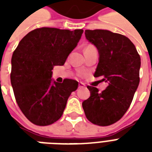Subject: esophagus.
<instances>
[{
    "label": "esophagus",
    "mask_w": 152,
    "mask_h": 152,
    "mask_svg": "<svg viewBox=\"0 0 152 152\" xmlns=\"http://www.w3.org/2000/svg\"><path fill=\"white\" fill-rule=\"evenodd\" d=\"M85 87V84L83 83H82V82H80L79 83V88H83Z\"/></svg>",
    "instance_id": "1"
}]
</instances>
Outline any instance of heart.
Here are the masks:
<instances>
[{
  "mask_svg": "<svg viewBox=\"0 0 152 152\" xmlns=\"http://www.w3.org/2000/svg\"><path fill=\"white\" fill-rule=\"evenodd\" d=\"M91 48H95V47H94L93 46H87L85 49H91Z\"/></svg>",
  "mask_w": 152,
  "mask_h": 152,
  "instance_id": "heart-1",
  "label": "heart"
}]
</instances>
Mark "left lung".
I'll use <instances>...</instances> for the list:
<instances>
[{
    "label": "left lung",
    "instance_id": "obj_1",
    "mask_svg": "<svg viewBox=\"0 0 152 152\" xmlns=\"http://www.w3.org/2000/svg\"><path fill=\"white\" fill-rule=\"evenodd\" d=\"M85 37L97 48L99 63L94 74L108 83L102 92L88 86L90 97L82 106L88 121L107 126L128 110L140 83V57L134 44L122 34L107 30H86Z\"/></svg>",
    "mask_w": 152,
    "mask_h": 152
}]
</instances>
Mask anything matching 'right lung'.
Returning a JSON list of instances; mask_svg holds the SVG:
<instances>
[{
  "instance_id": "1",
  "label": "right lung",
  "mask_w": 152,
  "mask_h": 152,
  "mask_svg": "<svg viewBox=\"0 0 152 152\" xmlns=\"http://www.w3.org/2000/svg\"><path fill=\"white\" fill-rule=\"evenodd\" d=\"M83 31L42 27L26 34L12 57L11 83L18 106L34 125L57 121L78 82L52 79L55 65H63L76 48Z\"/></svg>"
}]
</instances>
